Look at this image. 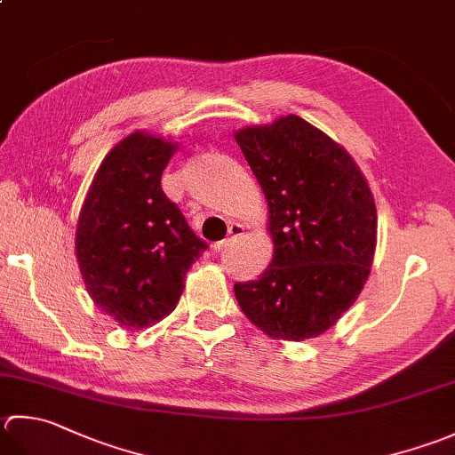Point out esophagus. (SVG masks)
<instances>
[{
	"instance_id": "esophagus-1",
	"label": "esophagus",
	"mask_w": 455,
	"mask_h": 455,
	"mask_svg": "<svg viewBox=\"0 0 455 455\" xmlns=\"http://www.w3.org/2000/svg\"><path fill=\"white\" fill-rule=\"evenodd\" d=\"M243 235H244V227L240 225V222H233V225L228 227V236L225 240H220V243H217L215 246H212V251H215V252L227 251V246H230V243H233L235 238L243 236Z\"/></svg>"
}]
</instances>
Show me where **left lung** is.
I'll return each mask as SVG.
<instances>
[{"label": "left lung", "instance_id": "8db88e82", "mask_svg": "<svg viewBox=\"0 0 455 455\" xmlns=\"http://www.w3.org/2000/svg\"><path fill=\"white\" fill-rule=\"evenodd\" d=\"M268 203L274 254L258 280L235 283L243 314L278 341L337 323L369 280L377 207L349 151L296 114L235 132Z\"/></svg>", "mask_w": 455, "mask_h": 455}]
</instances>
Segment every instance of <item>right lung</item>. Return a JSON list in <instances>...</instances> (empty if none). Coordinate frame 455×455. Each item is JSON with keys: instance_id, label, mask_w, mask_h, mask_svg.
Returning a JSON list of instances; mask_svg holds the SVG:
<instances>
[{"instance_id": "right-lung-1", "label": "right lung", "mask_w": 455, "mask_h": 455, "mask_svg": "<svg viewBox=\"0 0 455 455\" xmlns=\"http://www.w3.org/2000/svg\"><path fill=\"white\" fill-rule=\"evenodd\" d=\"M177 141L138 130L102 159L80 209L75 251L88 296L120 327L141 329L172 314L185 274L207 248L162 173Z\"/></svg>"}]
</instances>
